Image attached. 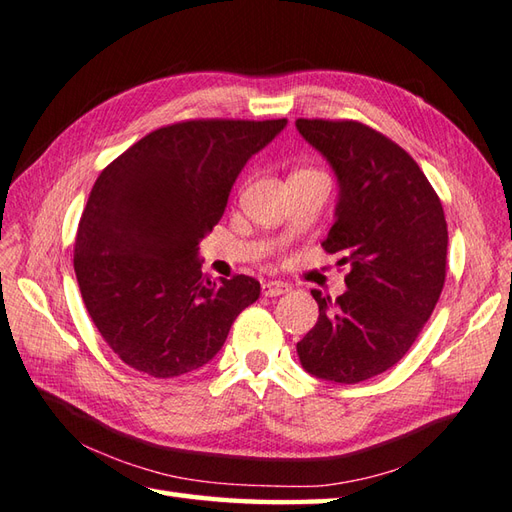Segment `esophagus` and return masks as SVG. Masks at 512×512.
<instances>
[{"label":"esophagus","instance_id":"obj_1","mask_svg":"<svg viewBox=\"0 0 512 512\" xmlns=\"http://www.w3.org/2000/svg\"><path fill=\"white\" fill-rule=\"evenodd\" d=\"M290 290L288 284H284V281H266V284L262 286V292L266 297H279V295H286V292Z\"/></svg>","mask_w":512,"mask_h":512}]
</instances>
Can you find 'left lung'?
Returning a JSON list of instances; mask_svg holds the SVG:
<instances>
[{
  "instance_id": "8db88e82",
  "label": "left lung",
  "mask_w": 512,
  "mask_h": 512,
  "mask_svg": "<svg viewBox=\"0 0 512 512\" xmlns=\"http://www.w3.org/2000/svg\"><path fill=\"white\" fill-rule=\"evenodd\" d=\"M299 134L339 180L323 248L350 266L334 301L312 290L319 321L297 343L308 374L354 385L409 352L447 277V220L418 162L358 121L299 118Z\"/></svg>"
}]
</instances>
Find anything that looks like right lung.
I'll list each match as a JSON object with an SVG mask.
<instances>
[{
	"instance_id": "right-lung-1",
	"label": "right lung",
	"mask_w": 512,
	"mask_h": 512,
	"mask_svg": "<svg viewBox=\"0 0 512 512\" xmlns=\"http://www.w3.org/2000/svg\"><path fill=\"white\" fill-rule=\"evenodd\" d=\"M286 123H173L96 178L76 231L74 273L94 325L125 365L154 378L193 372L259 299L253 277L202 275L198 246L220 222L248 158Z\"/></svg>"
}]
</instances>
